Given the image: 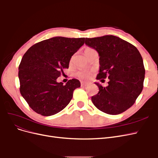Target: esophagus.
<instances>
[{
    "label": "esophagus",
    "instance_id": "34e87169",
    "mask_svg": "<svg viewBox=\"0 0 158 158\" xmlns=\"http://www.w3.org/2000/svg\"><path fill=\"white\" fill-rule=\"evenodd\" d=\"M88 84L87 82H81V86H86Z\"/></svg>",
    "mask_w": 158,
    "mask_h": 158
}]
</instances>
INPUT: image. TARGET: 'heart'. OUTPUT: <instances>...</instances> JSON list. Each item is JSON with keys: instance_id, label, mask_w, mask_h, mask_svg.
Here are the masks:
<instances>
[{"instance_id": "heart-1", "label": "heart", "mask_w": 158, "mask_h": 158, "mask_svg": "<svg viewBox=\"0 0 158 158\" xmlns=\"http://www.w3.org/2000/svg\"><path fill=\"white\" fill-rule=\"evenodd\" d=\"M92 48H87L85 49V51H88L89 50H92ZM90 75H91V73L89 71L87 70H82V71H79L77 73H76V76L80 79H82V80H88L90 77Z\"/></svg>"}]
</instances>
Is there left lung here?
I'll list each match as a JSON object with an SVG mask.
<instances>
[{"label":"left lung","mask_w":158,"mask_h":158,"mask_svg":"<svg viewBox=\"0 0 158 158\" xmlns=\"http://www.w3.org/2000/svg\"><path fill=\"white\" fill-rule=\"evenodd\" d=\"M85 44L99 53L97 79L109 78L107 87L95 83L99 92L92 97L94 105L109 114L125 111L135 103L144 86L145 69L140 52L130 43L114 35L85 38Z\"/></svg>","instance_id":"left-lung-1"}]
</instances>
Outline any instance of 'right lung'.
Here are the masks:
<instances>
[{
  "label": "right lung",
  "instance_id": "add662e5",
  "mask_svg": "<svg viewBox=\"0 0 158 158\" xmlns=\"http://www.w3.org/2000/svg\"><path fill=\"white\" fill-rule=\"evenodd\" d=\"M85 38L55 37L38 42L23 55L19 65L20 92L29 106L43 116L58 113L70 103L78 80L66 85L56 79L69 69V62L84 44Z\"/></svg>",
  "mask_w": 158,
  "mask_h": 158
}]
</instances>
